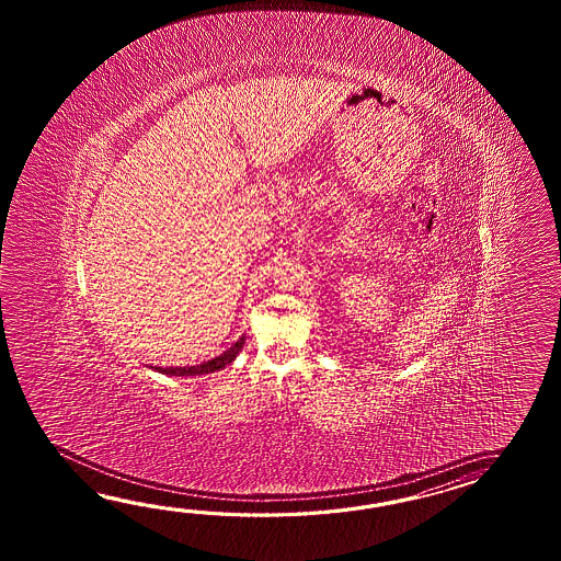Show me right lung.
Masks as SVG:
<instances>
[{
    "instance_id": "right-lung-1",
    "label": "right lung",
    "mask_w": 561,
    "mask_h": 561,
    "mask_svg": "<svg viewBox=\"0 0 561 561\" xmlns=\"http://www.w3.org/2000/svg\"><path fill=\"white\" fill-rule=\"evenodd\" d=\"M244 345V336H240L234 345L227 348L222 355L206 360L203 365H194V367H156L154 370L162 373V375H172V377H192V375H206V373H215V370L225 369L230 365Z\"/></svg>"
}]
</instances>
